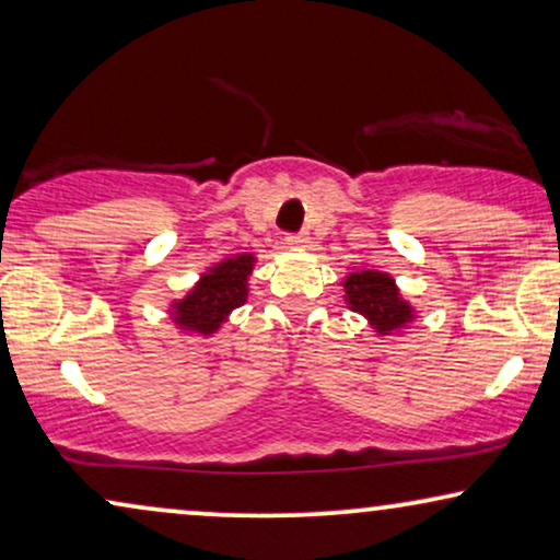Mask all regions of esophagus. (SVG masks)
<instances>
[{
  "mask_svg": "<svg viewBox=\"0 0 560 560\" xmlns=\"http://www.w3.org/2000/svg\"><path fill=\"white\" fill-rule=\"evenodd\" d=\"M308 234L305 232H298V234H288L285 236V244H290V247H308Z\"/></svg>",
  "mask_w": 560,
  "mask_h": 560,
  "instance_id": "1",
  "label": "esophagus"
}]
</instances>
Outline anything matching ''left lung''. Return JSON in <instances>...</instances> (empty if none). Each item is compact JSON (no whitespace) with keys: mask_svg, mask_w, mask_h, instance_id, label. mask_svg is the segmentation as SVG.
Returning <instances> with one entry per match:
<instances>
[{"mask_svg":"<svg viewBox=\"0 0 560 560\" xmlns=\"http://www.w3.org/2000/svg\"><path fill=\"white\" fill-rule=\"evenodd\" d=\"M343 290H347L349 308L354 313H362L380 336L393 334L408 324V320H412L410 303L402 301L400 290H397L395 280L387 272H351L343 280Z\"/></svg>","mask_w":560,"mask_h":560,"instance_id":"obj_1","label":"left lung"}]
</instances>
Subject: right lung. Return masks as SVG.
Here are the masks:
<instances>
[{
  "mask_svg": "<svg viewBox=\"0 0 560 560\" xmlns=\"http://www.w3.org/2000/svg\"><path fill=\"white\" fill-rule=\"evenodd\" d=\"M255 257L236 255L226 257L224 262L213 265L209 272L201 275L194 290L173 303V320L183 331L211 336L219 331L229 313L240 308L247 301V280L252 275Z\"/></svg>",
  "mask_w": 560,
  "mask_h": 560,
  "instance_id": "right-lung-1",
  "label": "right lung"
}]
</instances>
